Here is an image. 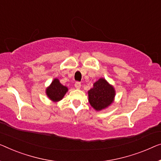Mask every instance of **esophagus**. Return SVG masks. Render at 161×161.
<instances>
[{"instance_id": "obj_1", "label": "esophagus", "mask_w": 161, "mask_h": 161, "mask_svg": "<svg viewBox=\"0 0 161 161\" xmlns=\"http://www.w3.org/2000/svg\"><path fill=\"white\" fill-rule=\"evenodd\" d=\"M74 86H75V88L77 89V90H79V89L81 88V83L79 82V81H77V82L75 83V85H74Z\"/></svg>"}]
</instances>
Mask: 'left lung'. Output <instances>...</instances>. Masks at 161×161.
I'll return each instance as SVG.
<instances>
[{"label":"left lung","mask_w":161,"mask_h":161,"mask_svg":"<svg viewBox=\"0 0 161 161\" xmlns=\"http://www.w3.org/2000/svg\"><path fill=\"white\" fill-rule=\"evenodd\" d=\"M89 103L95 111H100L109 107L114 102L116 90L105 79L100 78L88 91Z\"/></svg>","instance_id":"1"}]
</instances>
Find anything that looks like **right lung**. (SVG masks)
Instances as JSON below:
<instances>
[{
	"mask_svg": "<svg viewBox=\"0 0 161 161\" xmlns=\"http://www.w3.org/2000/svg\"><path fill=\"white\" fill-rule=\"evenodd\" d=\"M68 90V87L62 85L58 79L55 78L51 84L46 88L45 93L50 100L56 103L63 99Z\"/></svg>",
	"mask_w": 161,
	"mask_h": 161,
	"instance_id": "add662e5",
	"label": "right lung"
}]
</instances>
